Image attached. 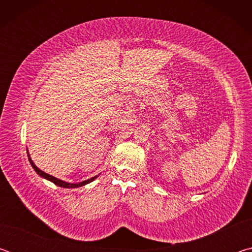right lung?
<instances>
[{"label": "right lung", "mask_w": 252, "mask_h": 252, "mask_svg": "<svg viewBox=\"0 0 252 252\" xmlns=\"http://www.w3.org/2000/svg\"><path fill=\"white\" fill-rule=\"evenodd\" d=\"M28 151V150H27ZM28 157H29V161H30V163H31V165H32V168L35 170V172L39 174L40 177H42V178H44V179H46V180H49V181H51V182H53L55 186H58V187H61V188H67V189H71V188H79V187H83V186H85V185H88V183H90V182H92L93 180H94V179H96L97 177L99 176H95V177H93V178H90V179H88V180H85V181H82V182H79V183H70V182H65V181H63V180H60V179H58V178H55V177H53V176H51V174H48V173H45L44 171H42V170H40L39 168L36 167L35 164H34V162L32 161V159L31 158H30V155L28 153Z\"/></svg>", "instance_id": "1"}]
</instances>
